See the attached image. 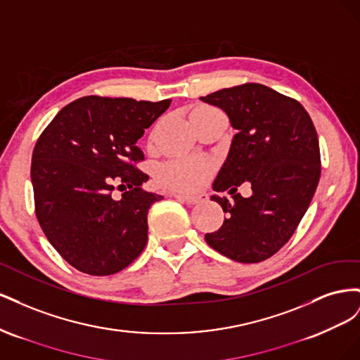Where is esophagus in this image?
I'll return each mask as SVG.
<instances>
[{"mask_svg":"<svg viewBox=\"0 0 360 360\" xmlns=\"http://www.w3.org/2000/svg\"><path fill=\"white\" fill-rule=\"evenodd\" d=\"M174 198H177L180 201H183L184 204L188 205H195V204H200L205 200L204 195H181V193H172Z\"/></svg>","mask_w":360,"mask_h":360,"instance_id":"1","label":"esophagus"}]
</instances>
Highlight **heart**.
Here are the masks:
<instances>
[{
    "mask_svg": "<svg viewBox=\"0 0 360 360\" xmlns=\"http://www.w3.org/2000/svg\"><path fill=\"white\" fill-rule=\"evenodd\" d=\"M209 106H200L205 110ZM213 172V163L209 159L189 158L163 163L158 169V181L163 188L177 192H193L202 188Z\"/></svg>",
    "mask_w": 360,
    "mask_h": 360,
    "instance_id": "1",
    "label": "heart"
}]
</instances>
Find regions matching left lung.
<instances>
[{
	"instance_id": "obj_1",
	"label": "left lung",
	"mask_w": 360,
	"mask_h": 360,
	"mask_svg": "<svg viewBox=\"0 0 360 360\" xmlns=\"http://www.w3.org/2000/svg\"><path fill=\"white\" fill-rule=\"evenodd\" d=\"M230 117L237 130L212 200L225 221L205 234L217 252L238 263H259L275 255L296 231L308 210L321 174L319 136L307 110L292 97L261 84H242L200 97ZM249 181L253 195L236 193Z\"/></svg>"
}]
</instances>
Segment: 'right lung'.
<instances>
[{"label": "right lung", "instance_id": "add662e5", "mask_svg": "<svg viewBox=\"0 0 360 360\" xmlns=\"http://www.w3.org/2000/svg\"><path fill=\"white\" fill-rule=\"evenodd\" d=\"M171 99L85 96L66 105L39 136L31 160L36 217L53 249L91 276L118 274L147 245V214L163 197L143 189L136 141ZM128 188L114 200L115 183Z\"/></svg>", "mask_w": 360, "mask_h": 360}]
</instances>
